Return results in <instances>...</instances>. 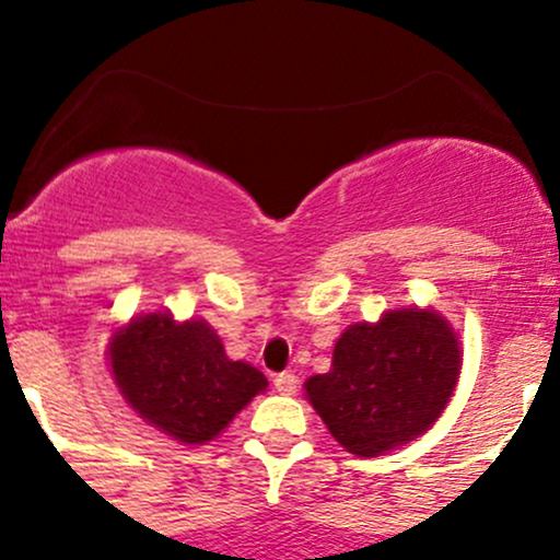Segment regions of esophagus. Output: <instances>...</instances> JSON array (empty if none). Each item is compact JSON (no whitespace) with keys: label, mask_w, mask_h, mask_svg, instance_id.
<instances>
[{"label":"esophagus","mask_w":560,"mask_h":560,"mask_svg":"<svg viewBox=\"0 0 560 560\" xmlns=\"http://www.w3.org/2000/svg\"><path fill=\"white\" fill-rule=\"evenodd\" d=\"M298 384H300V378L294 376L292 371H284V374L273 376V387L279 395H294V392H298Z\"/></svg>","instance_id":"obj_1"}]
</instances>
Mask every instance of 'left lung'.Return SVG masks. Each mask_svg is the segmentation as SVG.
<instances>
[{"instance_id":"1","label":"left lung","mask_w":560,"mask_h":560,"mask_svg":"<svg viewBox=\"0 0 560 560\" xmlns=\"http://www.w3.org/2000/svg\"><path fill=\"white\" fill-rule=\"evenodd\" d=\"M460 374L453 326L436 311H387L378 324H352L334 345L329 374L311 376L305 395L334 440L374 458L427 432Z\"/></svg>"}]
</instances>
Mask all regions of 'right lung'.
<instances>
[{
    "label": "right lung",
    "instance_id": "1",
    "mask_svg": "<svg viewBox=\"0 0 560 560\" xmlns=\"http://www.w3.org/2000/svg\"><path fill=\"white\" fill-rule=\"evenodd\" d=\"M110 371L124 400L147 423L184 445H205L268 387L255 365L229 361L205 320L176 324L147 313L115 331Z\"/></svg>",
    "mask_w": 560,
    "mask_h": 560
}]
</instances>
